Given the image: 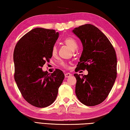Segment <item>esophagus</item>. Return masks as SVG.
<instances>
[{
  "instance_id": "1",
  "label": "esophagus",
  "mask_w": 130,
  "mask_h": 130,
  "mask_svg": "<svg viewBox=\"0 0 130 130\" xmlns=\"http://www.w3.org/2000/svg\"><path fill=\"white\" fill-rule=\"evenodd\" d=\"M64 76H65L66 78H69V77L72 76V74H70V73H69V72H68V73H66L64 74Z\"/></svg>"
}]
</instances>
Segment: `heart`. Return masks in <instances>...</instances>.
I'll list each match as a JSON object with an SVG mask.
<instances>
[{
	"instance_id": "heart-1",
	"label": "heart",
	"mask_w": 130,
	"mask_h": 130,
	"mask_svg": "<svg viewBox=\"0 0 130 130\" xmlns=\"http://www.w3.org/2000/svg\"><path fill=\"white\" fill-rule=\"evenodd\" d=\"M64 43L66 45H67L68 47H70L72 51H75L77 48H78V43H77L76 41L74 39L72 38H67L66 39L64 40L63 41ZM57 52H58V48H57V47L56 45H54V46L52 47V51H51V54L52 56H55L56 55ZM60 65L61 67L64 68H67V63H66L63 61H61L60 63Z\"/></svg>"
}]
</instances>
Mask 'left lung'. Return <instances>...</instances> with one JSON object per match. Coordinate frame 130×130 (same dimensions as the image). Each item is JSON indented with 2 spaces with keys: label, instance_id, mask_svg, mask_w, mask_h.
<instances>
[{
  "label": "left lung",
  "instance_id": "obj_1",
  "mask_svg": "<svg viewBox=\"0 0 130 130\" xmlns=\"http://www.w3.org/2000/svg\"><path fill=\"white\" fill-rule=\"evenodd\" d=\"M80 40L83 51L75 71L87 70V75L75 74V94L82 103L94 106L103 102L117 78V59L106 36L97 28L86 24L72 30Z\"/></svg>",
  "mask_w": 130,
  "mask_h": 130
}]
</instances>
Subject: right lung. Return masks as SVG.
I'll return each mask as SVG.
<instances>
[{
	"label": "right lung",
	"instance_id": "1",
	"mask_svg": "<svg viewBox=\"0 0 130 130\" xmlns=\"http://www.w3.org/2000/svg\"><path fill=\"white\" fill-rule=\"evenodd\" d=\"M58 37L55 29L35 28L20 38L15 47V80L24 99L36 107H46L54 103L64 78L60 70L50 74L42 69L51 58Z\"/></svg>",
	"mask_w": 130,
	"mask_h": 130
}]
</instances>
